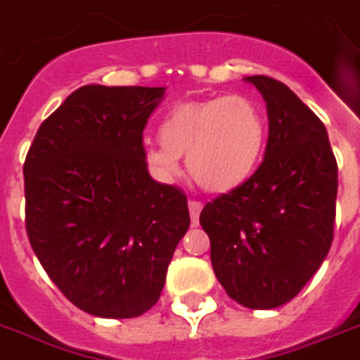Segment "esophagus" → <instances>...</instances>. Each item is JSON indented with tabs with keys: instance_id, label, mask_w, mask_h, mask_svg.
I'll use <instances>...</instances> for the list:
<instances>
[{
	"instance_id": "obj_1",
	"label": "esophagus",
	"mask_w": 360,
	"mask_h": 360,
	"mask_svg": "<svg viewBox=\"0 0 360 360\" xmlns=\"http://www.w3.org/2000/svg\"><path fill=\"white\" fill-rule=\"evenodd\" d=\"M200 208H202V205H200L199 200H189V216H191V224L193 225L199 224Z\"/></svg>"
}]
</instances>
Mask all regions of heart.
Masks as SVG:
<instances>
[{
  "instance_id": "1",
  "label": "heart",
  "mask_w": 360,
  "mask_h": 360,
  "mask_svg": "<svg viewBox=\"0 0 360 360\" xmlns=\"http://www.w3.org/2000/svg\"><path fill=\"white\" fill-rule=\"evenodd\" d=\"M266 116L244 94L178 103L160 125V144L144 146V161L160 180L180 174L188 155L189 174L200 188L227 193L257 169L266 144Z\"/></svg>"
}]
</instances>
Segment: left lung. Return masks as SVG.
I'll use <instances>...</instances> for the list:
<instances>
[{
	"label": "left lung",
	"mask_w": 360,
	"mask_h": 360,
	"mask_svg": "<svg viewBox=\"0 0 360 360\" xmlns=\"http://www.w3.org/2000/svg\"><path fill=\"white\" fill-rule=\"evenodd\" d=\"M266 101L264 160L246 182L206 202L200 225L231 299L270 310L300 293L334 238L338 165L325 125L283 82L248 77Z\"/></svg>",
	"instance_id": "1"
}]
</instances>
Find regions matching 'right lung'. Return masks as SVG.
<instances>
[{
	"label": "right lung",
	"mask_w": 360,
	"mask_h": 360,
	"mask_svg": "<svg viewBox=\"0 0 360 360\" xmlns=\"http://www.w3.org/2000/svg\"><path fill=\"white\" fill-rule=\"evenodd\" d=\"M163 91L82 86L27 150L30 244L61 293L91 316L148 311L189 227L184 191L155 182L142 155V131Z\"/></svg>",
	"instance_id": "add662e5"
}]
</instances>
